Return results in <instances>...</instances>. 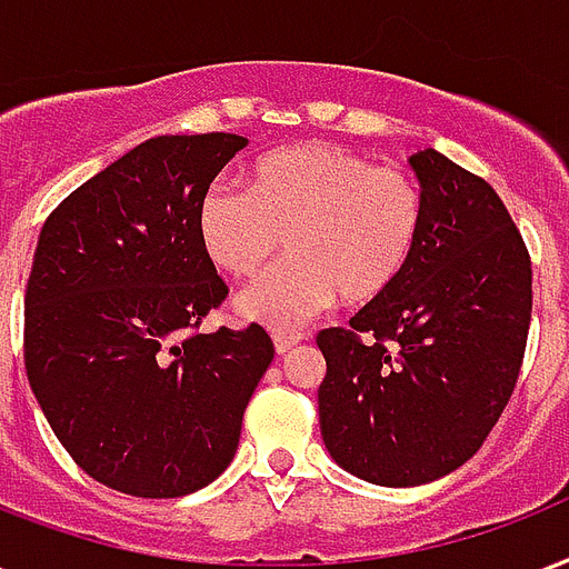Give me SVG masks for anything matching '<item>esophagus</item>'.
Returning a JSON list of instances; mask_svg holds the SVG:
<instances>
[{
    "mask_svg": "<svg viewBox=\"0 0 569 569\" xmlns=\"http://www.w3.org/2000/svg\"><path fill=\"white\" fill-rule=\"evenodd\" d=\"M303 337L301 333H286V331H277L274 333V349H277V355H289L295 349V346H298V342H301Z\"/></svg>",
    "mask_w": 569,
    "mask_h": 569,
    "instance_id": "34e87169",
    "label": "esophagus"
}]
</instances>
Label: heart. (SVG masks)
<instances>
[{"mask_svg":"<svg viewBox=\"0 0 569 569\" xmlns=\"http://www.w3.org/2000/svg\"><path fill=\"white\" fill-rule=\"evenodd\" d=\"M423 190L400 167H376L333 142L268 151L247 172V190L208 188L197 238L208 262L232 280H253L286 238L292 259L250 286L236 310L250 322L292 328L340 295L370 303L409 268L423 229Z\"/></svg>","mask_w":569,"mask_h":569,"instance_id":"b5f03b06","label":"heart"}]
</instances>
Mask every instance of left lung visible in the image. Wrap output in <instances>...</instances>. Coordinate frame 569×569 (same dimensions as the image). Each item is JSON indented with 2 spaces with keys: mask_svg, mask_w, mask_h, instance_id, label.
<instances>
[{
  "mask_svg": "<svg viewBox=\"0 0 569 569\" xmlns=\"http://www.w3.org/2000/svg\"><path fill=\"white\" fill-rule=\"evenodd\" d=\"M409 163L427 211L406 274L349 331L316 337L325 448L376 487L432 483L475 457L513 393L531 325V259L496 190L436 149Z\"/></svg>",
  "mask_w": 569,
  "mask_h": 569,
  "instance_id": "1",
  "label": "left lung"
}]
</instances>
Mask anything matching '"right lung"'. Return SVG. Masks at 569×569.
Listing matches in <instances>:
<instances>
[{
	"mask_svg": "<svg viewBox=\"0 0 569 569\" xmlns=\"http://www.w3.org/2000/svg\"><path fill=\"white\" fill-rule=\"evenodd\" d=\"M238 133L154 137L73 190L26 283V376L71 459L137 498L208 487L274 361L259 325L197 333L227 298L197 238L199 197Z\"/></svg>",
	"mask_w": 569,
	"mask_h": 569,
	"instance_id": "obj_1",
	"label": "right lung"
}]
</instances>
